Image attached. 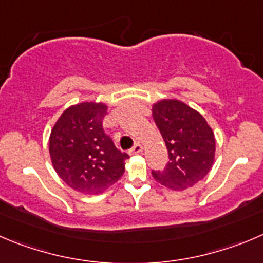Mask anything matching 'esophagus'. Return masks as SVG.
<instances>
[{
	"label": "esophagus",
	"instance_id": "obj_1",
	"mask_svg": "<svg viewBox=\"0 0 263 263\" xmlns=\"http://www.w3.org/2000/svg\"><path fill=\"white\" fill-rule=\"evenodd\" d=\"M143 151V147L141 146V144H134V147L132 149H130V155H138L141 154V152Z\"/></svg>",
	"mask_w": 263,
	"mask_h": 263
}]
</instances>
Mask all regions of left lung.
<instances>
[{
	"instance_id": "obj_1",
	"label": "left lung",
	"mask_w": 263,
	"mask_h": 263,
	"mask_svg": "<svg viewBox=\"0 0 263 263\" xmlns=\"http://www.w3.org/2000/svg\"><path fill=\"white\" fill-rule=\"evenodd\" d=\"M152 117L169 154L164 171L152 172L156 182L183 191L202 181L216 157V138L206 120L178 99L155 102Z\"/></svg>"
}]
</instances>
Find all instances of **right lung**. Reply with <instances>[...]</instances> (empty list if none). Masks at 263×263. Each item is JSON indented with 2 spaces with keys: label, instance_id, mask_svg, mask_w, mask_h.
Here are the masks:
<instances>
[{
  "label": "right lung",
  "instance_id": "add662e5",
  "mask_svg": "<svg viewBox=\"0 0 263 263\" xmlns=\"http://www.w3.org/2000/svg\"><path fill=\"white\" fill-rule=\"evenodd\" d=\"M107 104L86 101L72 104L59 116L49 138V154L64 183L85 195H98L116 183L129 155L115 147L102 121Z\"/></svg>",
  "mask_w": 263,
  "mask_h": 263
}]
</instances>
